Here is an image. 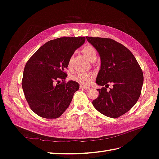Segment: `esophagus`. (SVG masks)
Returning <instances> with one entry per match:
<instances>
[{
    "label": "esophagus",
    "mask_w": 159,
    "mask_h": 159,
    "mask_svg": "<svg viewBox=\"0 0 159 159\" xmlns=\"http://www.w3.org/2000/svg\"><path fill=\"white\" fill-rule=\"evenodd\" d=\"M80 88L83 89H89V87H88V86H85V85H80Z\"/></svg>",
    "instance_id": "obj_1"
}]
</instances>
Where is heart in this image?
<instances>
[{"instance_id":"heart-1","label":"heart","mask_w":159,"mask_h":159,"mask_svg":"<svg viewBox=\"0 0 159 159\" xmlns=\"http://www.w3.org/2000/svg\"><path fill=\"white\" fill-rule=\"evenodd\" d=\"M81 52L90 61H95L97 57V51L95 48L91 44H86L81 49ZM72 56H71L68 62V66L71 68L72 66ZM93 75L90 72H77L71 75V79L83 85H88L93 79Z\"/></svg>"}]
</instances>
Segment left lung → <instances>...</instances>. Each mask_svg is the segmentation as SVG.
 Segmentation results:
<instances>
[{
    "instance_id": "left-lung-1",
    "label": "left lung",
    "mask_w": 159,
    "mask_h": 159,
    "mask_svg": "<svg viewBox=\"0 0 159 159\" xmlns=\"http://www.w3.org/2000/svg\"><path fill=\"white\" fill-rule=\"evenodd\" d=\"M86 38L101 57V70L95 81L103 87L97 89L99 96L92 104L105 116L117 118L131 109L140 97L143 71L131 52L121 43L107 38ZM109 84L113 87L107 90Z\"/></svg>"
}]
</instances>
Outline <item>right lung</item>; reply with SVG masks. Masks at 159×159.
Returning a JSON list of instances; mask_svg holds the SVG:
<instances>
[{"instance_id": "right-lung-1", "label": "right lung", "mask_w": 159, "mask_h": 159, "mask_svg": "<svg viewBox=\"0 0 159 159\" xmlns=\"http://www.w3.org/2000/svg\"><path fill=\"white\" fill-rule=\"evenodd\" d=\"M85 37H62L48 41L26 62L22 86L30 109L46 119L60 117L69 107L80 85L66 82L68 62ZM62 81L60 82V80Z\"/></svg>"}]
</instances>
